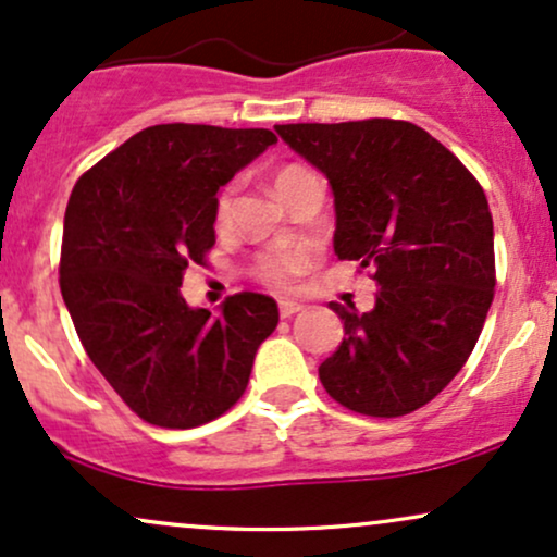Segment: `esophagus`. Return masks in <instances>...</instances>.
<instances>
[{"instance_id": "esophagus-1", "label": "esophagus", "mask_w": 557, "mask_h": 557, "mask_svg": "<svg viewBox=\"0 0 557 557\" xmlns=\"http://www.w3.org/2000/svg\"><path fill=\"white\" fill-rule=\"evenodd\" d=\"M298 311H304V304L298 300H280V317H296Z\"/></svg>"}]
</instances>
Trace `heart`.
Segmentation results:
<instances>
[{"label": "heart", "instance_id": "heart-1", "mask_svg": "<svg viewBox=\"0 0 557 557\" xmlns=\"http://www.w3.org/2000/svg\"><path fill=\"white\" fill-rule=\"evenodd\" d=\"M304 172L300 168H285L277 172V181L274 185L290 181L293 175ZM230 214H233V188H225L220 196H216L214 203V220L216 225H227ZM311 264V257L306 251H285V253H267V257L259 259L257 274L261 283L267 285H290L293 280L298 277L306 267Z\"/></svg>", "mask_w": 557, "mask_h": 557}]
</instances>
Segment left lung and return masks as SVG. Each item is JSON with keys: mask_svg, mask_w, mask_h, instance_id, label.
<instances>
[{"mask_svg": "<svg viewBox=\"0 0 557 557\" xmlns=\"http://www.w3.org/2000/svg\"><path fill=\"white\" fill-rule=\"evenodd\" d=\"M327 177L337 259L380 285L374 309H330L343 343L319 367L341 406L403 417L443 393L479 341L495 290V230L476 177L403 120L274 125Z\"/></svg>", "mask_w": 557, "mask_h": 557, "instance_id": "obj_1", "label": "left lung"}]
</instances>
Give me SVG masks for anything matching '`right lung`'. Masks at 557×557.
Listing matches in <instances>:
<instances>
[{"label": "right lung", "mask_w": 557, "mask_h": 557, "mask_svg": "<svg viewBox=\"0 0 557 557\" xmlns=\"http://www.w3.org/2000/svg\"><path fill=\"white\" fill-rule=\"evenodd\" d=\"M272 144L264 127L151 125L70 194L62 298L88 359L149 424L190 430L222 417L277 327V304L261 293H235L220 314L181 293L185 267L214 246L216 190Z\"/></svg>", "instance_id": "right-lung-1"}]
</instances>
